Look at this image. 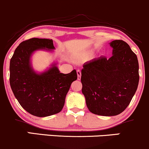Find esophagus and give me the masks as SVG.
<instances>
[{"label": "esophagus", "mask_w": 149, "mask_h": 149, "mask_svg": "<svg viewBox=\"0 0 149 149\" xmlns=\"http://www.w3.org/2000/svg\"><path fill=\"white\" fill-rule=\"evenodd\" d=\"M77 75H78V79L81 80V71L79 69L77 70Z\"/></svg>", "instance_id": "esophagus-1"}]
</instances>
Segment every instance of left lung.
Masks as SVG:
<instances>
[{
  "label": "left lung",
  "instance_id": "left-lung-1",
  "mask_svg": "<svg viewBox=\"0 0 149 149\" xmlns=\"http://www.w3.org/2000/svg\"><path fill=\"white\" fill-rule=\"evenodd\" d=\"M112 56H101L83 64L82 93L91 112L101 116L122 113L134 95L139 81L136 55L127 42L109 43Z\"/></svg>",
  "mask_w": 149,
  "mask_h": 149
}]
</instances>
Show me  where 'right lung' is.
Segmentation results:
<instances>
[{
  "instance_id": "obj_1",
  "label": "right lung",
  "mask_w": 149,
  "mask_h": 149,
  "mask_svg": "<svg viewBox=\"0 0 149 149\" xmlns=\"http://www.w3.org/2000/svg\"><path fill=\"white\" fill-rule=\"evenodd\" d=\"M53 40L32 38L19 44L10 62V84L22 108L36 117H44L61 111L71 83L77 79L76 70L64 74L53 63L37 73L31 64L35 51L54 49Z\"/></svg>"
}]
</instances>
